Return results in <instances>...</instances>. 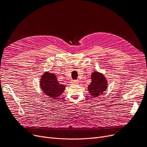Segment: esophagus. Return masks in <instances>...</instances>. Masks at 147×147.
<instances>
[{
  "mask_svg": "<svg viewBox=\"0 0 147 147\" xmlns=\"http://www.w3.org/2000/svg\"><path fill=\"white\" fill-rule=\"evenodd\" d=\"M78 83H79L78 80H73L71 81V83H73V84H78Z\"/></svg>",
  "mask_w": 147,
  "mask_h": 147,
  "instance_id": "34e87169",
  "label": "esophagus"
}]
</instances>
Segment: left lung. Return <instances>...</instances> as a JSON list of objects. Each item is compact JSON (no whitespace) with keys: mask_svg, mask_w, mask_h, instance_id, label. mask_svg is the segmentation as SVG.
I'll return each instance as SVG.
<instances>
[{"mask_svg":"<svg viewBox=\"0 0 147 147\" xmlns=\"http://www.w3.org/2000/svg\"><path fill=\"white\" fill-rule=\"evenodd\" d=\"M91 83L88 86L89 93L92 98L96 97L103 93L107 88V80L103 74L97 71L92 73Z\"/></svg>","mask_w":147,"mask_h":147,"instance_id":"1","label":"left lung"}]
</instances>
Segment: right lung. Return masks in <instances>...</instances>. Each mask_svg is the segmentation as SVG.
<instances>
[{
    "instance_id": "1",
    "label": "right lung",
    "mask_w": 147,
    "mask_h": 147,
    "mask_svg": "<svg viewBox=\"0 0 147 147\" xmlns=\"http://www.w3.org/2000/svg\"><path fill=\"white\" fill-rule=\"evenodd\" d=\"M40 84L44 93L53 99L60 96L65 88L63 84L59 83L55 74L48 72L45 73L42 76Z\"/></svg>"
}]
</instances>
